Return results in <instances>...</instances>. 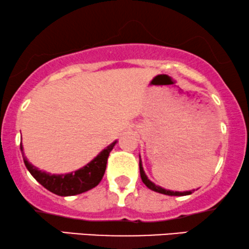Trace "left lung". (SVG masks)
<instances>
[{"mask_svg": "<svg viewBox=\"0 0 249 249\" xmlns=\"http://www.w3.org/2000/svg\"><path fill=\"white\" fill-rule=\"evenodd\" d=\"M139 169H140V176H142V179L143 182V184L148 188V189L157 191V193L163 194V195H168V196H185V195H190L193 194L195 190H190V191H183V193H179V191H170L167 189H163V188L159 187V185H155L153 182H151L146 176L145 172H143L142 164V159H139Z\"/></svg>", "mask_w": 249, "mask_h": 249, "instance_id": "obj_1", "label": "left lung"}]
</instances>
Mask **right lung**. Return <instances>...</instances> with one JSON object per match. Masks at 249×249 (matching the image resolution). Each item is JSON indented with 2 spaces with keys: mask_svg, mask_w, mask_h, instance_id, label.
I'll return each instance as SVG.
<instances>
[{
  "mask_svg": "<svg viewBox=\"0 0 249 249\" xmlns=\"http://www.w3.org/2000/svg\"><path fill=\"white\" fill-rule=\"evenodd\" d=\"M116 142H113L111 145L103 149L94 160L86 164L83 168L74 173L65 174V175L64 174L62 175H54V174L51 175L46 172H41L26 160L22 143H20V151H22L23 160L26 168L44 188L58 196H74V195L86 193L100 183L101 179L103 178L104 173H106L107 158H109L110 152L112 151Z\"/></svg>",
  "mask_w": 249,
  "mask_h": 249,
  "instance_id": "right-lung-1",
  "label": "right lung"
}]
</instances>
